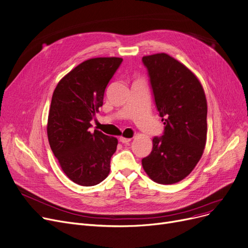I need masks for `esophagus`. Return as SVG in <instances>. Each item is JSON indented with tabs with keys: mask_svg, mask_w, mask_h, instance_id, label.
<instances>
[{
	"mask_svg": "<svg viewBox=\"0 0 248 248\" xmlns=\"http://www.w3.org/2000/svg\"><path fill=\"white\" fill-rule=\"evenodd\" d=\"M119 140H120V142H122V143H129L131 141V138H126V137L121 136L119 138Z\"/></svg>",
	"mask_w": 248,
	"mask_h": 248,
	"instance_id": "esophagus-1",
	"label": "esophagus"
}]
</instances>
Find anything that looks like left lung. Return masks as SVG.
I'll return each instance as SVG.
<instances>
[{
  "instance_id": "1",
  "label": "left lung",
  "mask_w": 248,
  "mask_h": 248,
  "mask_svg": "<svg viewBox=\"0 0 248 248\" xmlns=\"http://www.w3.org/2000/svg\"><path fill=\"white\" fill-rule=\"evenodd\" d=\"M164 132L152 139L142 159L149 178L175 184L191 173L201 159L207 139V100L198 78L167 53L142 57Z\"/></svg>"
}]
</instances>
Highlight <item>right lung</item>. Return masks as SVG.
<instances>
[{
    "instance_id": "add662e5",
    "label": "right lung",
    "mask_w": 248,
    "mask_h": 248,
    "mask_svg": "<svg viewBox=\"0 0 248 248\" xmlns=\"http://www.w3.org/2000/svg\"><path fill=\"white\" fill-rule=\"evenodd\" d=\"M122 61L91 58L70 70L53 92L47 121L49 145L67 178L79 186H96L110 172L118 140L89 129L103 106L106 87Z\"/></svg>"
}]
</instances>
